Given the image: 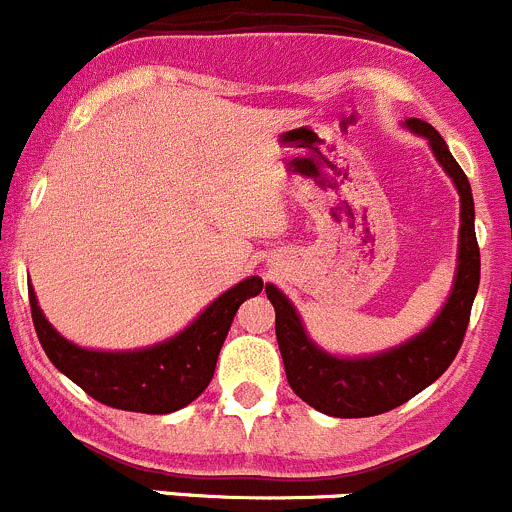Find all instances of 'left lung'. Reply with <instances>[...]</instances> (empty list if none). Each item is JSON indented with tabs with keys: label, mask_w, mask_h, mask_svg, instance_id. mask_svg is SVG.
Here are the masks:
<instances>
[{
	"label": "left lung",
	"mask_w": 512,
	"mask_h": 512,
	"mask_svg": "<svg viewBox=\"0 0 512 512\" xmlns=\"http://www.w3.org/2000/svg\"><path fill=\"white\" fill-rule=\"evenodd\" d=\"M410 130L430 140L432 153L447 170L460 193V264L455 286L420 337L402 347L367 359H337L321 352L301 326L291 301L276 286H266V296L276 309V342L284 357L286 379L306 405L332 417H372L405 405L430 387L460 352L470 321V309L480 284V248L475 238V206L467 175L447 150L442 135L425 120H407Z\"/></svg>",
	"instance_id": "left-lung-1"
}]
</instances>
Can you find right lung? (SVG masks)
I'll return each mask as SVG.
<instances>
[{
    "label": "right lung",
    "mask_w": 512,
    "mask_h": 512,
    "mask_svg": "<svg viewBox=\"0 0 512 512\" xmlns=\"http://www.w3.org/2000/svg\"><path fill=\"white\" fill-rule=\"evenodd\" d=\"M261 289L264 281L259 276L241 281L218 296L186 332L140 352H92L67 342L45 319L32 286L29 306L34 332L50 362L92 399L115 410L168 415L191 405L208 387L238 306Z\"/></svg>",
    "instance_id": "add662e5"
}]
</instances>
